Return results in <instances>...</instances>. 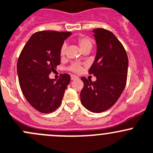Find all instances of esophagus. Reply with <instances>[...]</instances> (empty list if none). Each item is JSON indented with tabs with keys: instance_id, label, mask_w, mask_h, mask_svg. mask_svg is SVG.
I'll return each mask as SVG.
<instances>
[{
	"instance_id": "34e87169",
	"label": "esophagus",
	"mask_w": 153,
	"mask_h": 153,
	"mask_svg": "<svg viewBox=\"0 0 153 153\" xmlns=\"http://www.w3.org/2000/svg\"><path fill=\"white\" fill-rule=\"evenodd\" d=\"M71 80H75V79H78V77L76 75H71Z\"/></svg>"
}]
</instances>
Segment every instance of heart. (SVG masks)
<instances>
[{
	"mask_svg": "<svg viewBox=\"0 0 153 153\" xmlns=\"http://www.w3.org/2000/svg\"><path fill=\"white\" fill-rule=\"evenodd\" d=\"M78 42L80 48L82 49V51H85V50L89 49L91 50L92 48V45H93V42H92L91 39L86 36H82L77 40ZM66 48H67V45L66 44H63L62 45L61 48H60V56H64L66 53ZM82 69V66L79 63H73L71 65L69 68V70L72 72H74V73H79L80 71Z\"/></svg>",
	"mask_w": 153,
	"mask_h": 153,
	"instance_id": "1",
	"label": "heart"
}]
</instances>
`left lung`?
Wrapping results in <instances>:
<instances>
[{"label":"left lung","instance_id":"8db88e82","mask_svg":"<svg viewBox=\"0 0 153 153\" xmlns=\"http://www.w3.org/2000/svg\"><path fill=\"white\" fill-rule=\"evenodd\" d=\"M97 42L94 62L88 71L95 82L82 77L84 83L80 93L85 108L94 113L105 111L114 105L126 84L128 56L121 42L114 33L103 28L92 30Z\"/></svg>","mask_w":153,"mask_h":153}]
</instances>
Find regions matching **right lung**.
Listing matches in <instances>:
<instances>
[{
  "label": "right lung",
  "mask_w": 153,
  "mask_h": 153,
  "mask_svg": "<svg viewBox=\"0 0 153 153\" xmlns=\"http://www.w3.org/2000/svg\"><path fill=\"white\" fill-rule=\"evenodd\" d=\"M69 32L45 30L35 33L22 49L17 62L19 85L29 103L45 114L53 112L62 103L70 83L68 74L55 82L49 74L60 65V48Z\"/></svg>",
  "instance_id": "1"
}]
</instances>
